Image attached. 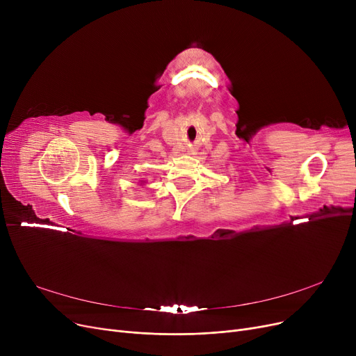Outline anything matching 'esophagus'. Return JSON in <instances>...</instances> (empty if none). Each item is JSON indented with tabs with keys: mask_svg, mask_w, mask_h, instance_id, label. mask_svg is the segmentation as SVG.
<instances>
[{
	"mask_svg": "<svg viewBox=\"0 0 356 356\" xmlns=\"http://www.w3.org/2000/svg\"><path fill=\"white\" fill-rule=\"evenodd\" d=\"M188 153H189V154H195V149H193V148H189Z\"/></svg>",
	"mask_w": 356,
	"mask_h": 356,
	"instance_id": "34e87169",
	"label": "esophagus"
}]
</instances>
